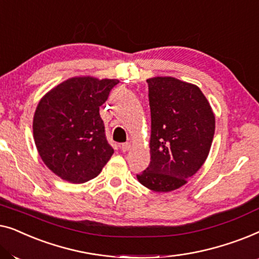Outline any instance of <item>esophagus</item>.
I'll return each mask as SVG.
<instances>
[{
	"label": "esophagus",
	"mask_w": 259,
	"mask_h": 259,
	"mask_svg": "<svg viewBox=\"0 0 259 259\" xmlns=\"http://www.w3.org/2000/svg\"><path fill=\"white\" fill-rule=\"evenodd\" d=\"M120 148H121V151H122V152H127V151H130V148H131V144H130V143H123V144H121V146H120Z\"/></svg>",
	"instance_id": "1"
}]
</instances>
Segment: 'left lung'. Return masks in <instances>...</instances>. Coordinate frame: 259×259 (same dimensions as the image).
<instances>
[{
	"mask_svg": "<svg viewBox=\"0 0 259 259\" xmlns=\"http://www.w3.org/2000/svg\"><path fill=\"white\" fill-rule=\"evenodd\" d=\"M151 107V161L138 175L154 192H171L196 175L210 153L214 113L196 84L172 76L147 79Z\"/></svg>",
	"mask_w": 259,
	"mask_h": 259,
	"instance_id": "left-lung-1",
	"label": "left lung"
}]
</instances>
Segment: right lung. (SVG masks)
Instances as JSON below:
<instances>
[{"mask_svg":"<svg viewBox=\"0 0 259 259\" xmlns=\"http://www.w3.org/2000/svg\"><path fill=\"white\" fill-rule=\"evenodd\" d=\"M119 80L90 75L67 79L38 101L33 136L42 161L62 180L95 178L114 153L106 140L100 106Z\"/></svg>","mask_w":259,"mask_h":259,"instance_id":"add662e5","label":"right lung"}]
</instances>
